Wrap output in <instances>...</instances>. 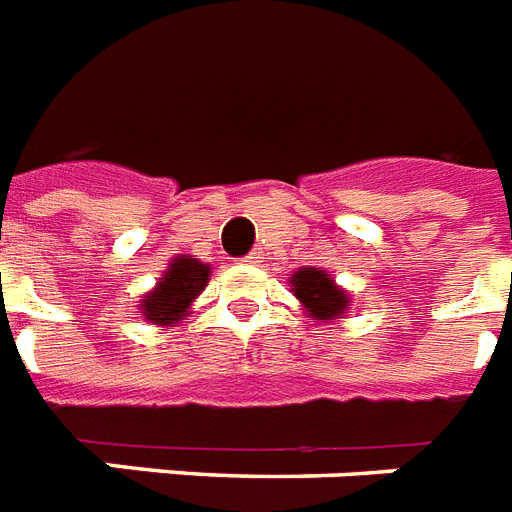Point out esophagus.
Segmentation results:
<instances>
[{
  "label": "esophagus",
  "instance_id": "34e87169",
  "mask_svg": "<svg viewBox=\"0 0 512 512\" xmlns=\"http://www.w3.org/2000/svg\"><path fill=\"white\" fill-rule=\"evenodd\" d=\"M261 259H264V253H261V248H253V251L248 253V256H243L245 264H259Z\"/></svg>",
  "mask_w": 512,
  "mask_h": 512
}]
</instances>
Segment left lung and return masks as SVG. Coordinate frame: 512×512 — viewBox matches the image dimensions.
Listing matches in <instances>:
<instances>
[{"mask_svg": "<svg viewBox=\"0 0 512 512\" xmlns=\"http://www.w3.org/2000/svg\"><path fill=\"white\" fill-rule=\"evenodd\" d=\"M293 293L317 320H335V317H341L349 309L346 293L322 269H298L296 275H293Z\"/></svg>", "mask_w": 512, "mask_h": 512, "instance_id": "8db88e82", "label": "left lung"}]
</instances>
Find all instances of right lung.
I'll return each instance as SVG.
<instances>
[{
  "label": "right lung",
  "mask_w": 512,
  "mask_h": 512,
  "mask_svg": "<svg viewBox=\"0 0 512 512\" xmlns=\"http://www.w3.org/2000/svg\"><path fill=\"white\" fill-rule=\"evenodd\" d=\"M208 267L198 259L179 256L171 261L169 272L161 277L158 288L142 298V314L155 325H171L185 317L200 290L206 288Z\"/></svg>",
  "instance_id": "right-lung-1"
}]
</instances>
